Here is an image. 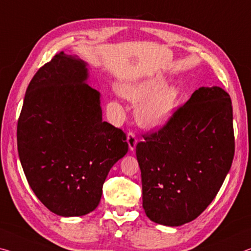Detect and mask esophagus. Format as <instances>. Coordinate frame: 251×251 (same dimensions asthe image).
Returning a JSON list of instances; mask_svg holds the SVG:
<instances>
[{"mask_svg": "<svg viewBox=\"0 0 251 251\" xmlns=\"http://www.w3.org/2000/svg\"><path fill=\"white\" fill-rule=\"evenodd\" d=\"M126 141H128L129 149L131 151H133L135 146H137V143H138V139H137V137H135V134L133 132H129L128 137H126Z\"/></svg>", "mask_w": 251, "mask_h": 251, "instance_id": "1", "label": "esophagus"}]
</instances>
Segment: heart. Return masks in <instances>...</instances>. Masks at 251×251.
<instances>
[{"label": "heart", "mask_w": 251, "mask_h": 251, "mask_svg": "<svg viewBox=\"0 0 251 251\" xmlns=\"http://www.w3.org/2000/svg\"><path fill=\"white\" fill-rule=\"evenodd\" d=\"M164 85L159 77L131 82L121 89L122 96L133 103H140L137 119L145 128L157 129L166 125L174 114L181 96L178 85Z\"/></svg>", "instance_id": "obj_1"}]
</instances>
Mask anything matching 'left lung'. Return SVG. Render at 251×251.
Instances as JSON below:
<instances>
[{
	"mask_svg": "<svg viewBox=\"0 0 251 251\" xmlns=\"http://www.w3.org/2000/svg\"><path fill=\"white\" fill-rule=\"evenodd\" d=\"M135 149L142 206L151 221L190 223L223 186L235 154L232 104L219 87L199 88Z\"/></svg>",
	"mask_w": 251,
	"mask_h": 251,
	"instance_id": "1",
	"label": "left lung"
}]
</instances>
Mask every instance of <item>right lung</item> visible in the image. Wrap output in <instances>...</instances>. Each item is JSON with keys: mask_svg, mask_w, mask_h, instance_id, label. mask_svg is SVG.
Listing matches in <instances>:
<instances>
[{"mask_svg": "<svg viewBox=\"0 0 251 251\" xmlns=\"http://www.w3.org/2000/svg\"><path fill=\"white\" fill-rule=\"evenodd\" d=\"M87 63L60 52L38 70L18 121V150L31 189L49 210L84 216L129 146L102 120L100 93L87 83Z\"/></svg>", "mask_w": 251, "mask_h": 251, "instance_id": "1", "label": "right lung"}]
</instances>
